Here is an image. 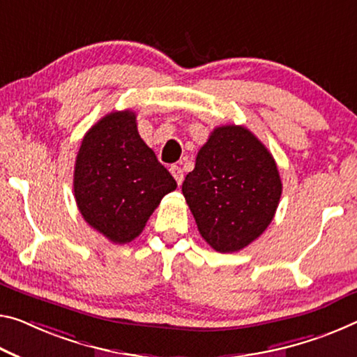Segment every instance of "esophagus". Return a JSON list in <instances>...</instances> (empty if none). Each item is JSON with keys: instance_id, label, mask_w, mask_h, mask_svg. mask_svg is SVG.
I'll list each match as a JSON object with an SVG mask.
<instances>
[{"instance_id": "34e87169", "label": "esophagus", "mask_w": 357, "mask_h": 357, "mask_svg": "<svg viewBox=\"0 0 357 357\" xmlns=\"http://www.w3.org/2000/svg\"><path fill=\"white\" fill-rule=\"evenodd\" d=\"M169 172H172L173 178L176 179V183H178L179 185L183 184V181H184V173H183V169H181V167H178V165H172V167H169Z\"/></svg>"}]
</instances>
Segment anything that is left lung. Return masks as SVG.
Segmentation results:
<instances>
[{
  "mask_svg": "<svg viewBox=\"0 0 357 357\" xmlns=\"http://www.w3.org/2000/svg\"><path fill=\"white\" fill-rule=\"evenodd\" d=\"M281 192L273 155L243 126L214 128L183 183L200 235L219 252L240 251L259 238Z\"/></svg>",
  "mask_w": 357,
  "mask_h": 357,
  "instance_id": "left-lung-1",
  "label": "left lung"
}]
</instances>
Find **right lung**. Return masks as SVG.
Returning <instances> with one entry per match:
<instances>
[{"label":"right lung","mask_w":357,"mask_h":357,"mask_svg":"<svg viewBox=\"0 0 357 357\" xmlns=\"http://www.w3.org/2000/svg\"><path fill=\"white\" fill-rule=\"evenodd\" d=\"M75 199L86 222L123 245L146 222L176 181L141 139L133 111L106 114L89 130L75 165Z\"/></svg>","instance_id":"add662e5"}]
</instances>
